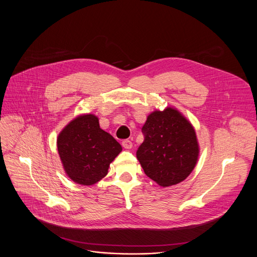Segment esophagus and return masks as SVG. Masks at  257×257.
<instances>
[{
  "label": "esophagus",
  "mask_w": 257,
  "mask_h": 257,
  "mask_svg": "<svg viewBox=\"0 0 257 257\" xmlns=\"http://www.w3.org/2000/svg\"><path fill=\"white\" fill-rule=\"evenodd\" d=\"M122 145H123V148L124 149H126V150H130V149H132V142L129 140V139H125V140H123L122 141Z\"/></svg>",
  "instance_id": "esophagus-1"
}]
</instances>
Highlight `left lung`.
I'll return each mask as SVG.
<instances>
[{"instance_id":"obj_1","label":"left lung","mask_w":257,"mask_h":257,"mask_svg":"<svg viewBox=\"0 0 257 257\" xmlns=\"http://www.w3.org/2000/svg\"><path fill=\"white\" fill-rule=\"evenodd\" d=\"M144 140L136 152L145 175L160 186L176 185L193 171L199 155L195 130L178 109L167 107L148 116Z\"/></svg>"}]
</instances>
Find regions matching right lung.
I'll use <instances>...</instances> for the list:
<instances>
[{"label":"right lung","instance_id":"right-lung-1","mask_svg":"<svg viewBox=\"0 0 257 257\" xmlns=\"http://www.w3.org/2000/svg\"><path fill=\"white\" fill-rule=\"evenodd\" d=\"M57 146L68 177L84 186L101 180L109 164L122 152L121 144L100 129L98 118L92 114L72 120L60 132Z\"/></svg>","mask_w":257,"mask_h":257}]
</instances>
